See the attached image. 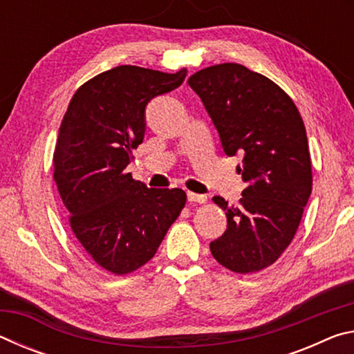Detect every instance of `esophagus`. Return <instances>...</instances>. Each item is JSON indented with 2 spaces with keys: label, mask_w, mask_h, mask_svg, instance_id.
<instances>
[{
  "label": "esophagus",
  "mask_w": 354,
  "mask_h": 354,
  "mask_svg": "<svg viewBox=\"0 0 354 354\" xmlns=\"http://www.w3.org/2000/svg\"><path fill=\"white\" fill-rule=\"evenodd\" d=\"M187 200H189L190 203H200V205H203V203L207 201V196L194 194V192H187Z\"/></svg>",
  "instance_id": "esophagus-1"
}]
</instances>
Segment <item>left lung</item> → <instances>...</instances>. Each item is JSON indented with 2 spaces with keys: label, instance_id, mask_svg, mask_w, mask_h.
Returning a JSON list of instances; mask_svg holds the SVG:
<instances>
[{
  "label": "left lung",
  "instance_id": "8db88e82",
  "mask_svg": "<svg viewBox=\"0 0 354 354\" xmlns=\"http://www.w3.org/2000/svg\"><path fill=\"white\" fill-rule=\"evenodd\" d=\"M226 156H243L247 187L237 206L221 196L225 234L211 242L215 261L234 273L270 267L297 234L313 192L306 128L295 103L278 84L241 64H218L192 75Z\"/></svg>",
  "mask_w": 354,
  "mask_h": 354
}]
</instances>
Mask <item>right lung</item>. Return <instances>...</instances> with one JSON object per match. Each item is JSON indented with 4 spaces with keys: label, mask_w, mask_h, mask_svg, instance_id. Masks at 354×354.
I'll use <instances>...</instances> for the list:
<instances>
[{
    "label": "right lung",
    "mask_w": 354,
    "mask_h": 354,
    "mask_svg": "<svg viewBox=\"0 0 354 354\" xmlns=\"http://www.w3.org/2000/svg\"><path fill=\"white\" fill-rule=\"evenodd\" d=\"M185 73L103 71L75 92L59 128L53 179L68 225L91 259L118 277L151 259L187 200L181 189H148L127 171L148 101L181 86Z\"/></svg>",
    "instance_id": "1"
}]
</instances>
